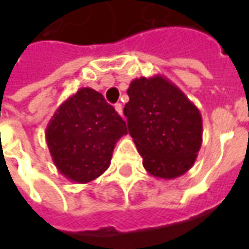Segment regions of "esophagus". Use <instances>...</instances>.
<instances>
[{"mask_svg": "<svg viewBox=\"0 0 249 249\" xmlns=\"http://www.w3.org/2000/svg\"><path fill=\"white\" fill-rule=\"evenodd\" d=\"M114 109H116V112L120 114V116H123V105L120 103H117L114 105Z\"/></svg>", "mask_w": 249, "mask_h": 249, "instance_id": "obj_1", "label": "esophagus"}]
</instances>
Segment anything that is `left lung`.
I'll list each match as a JSON object with an SVG mask.
<instances>
[{
  "mask_svg": "<svg viewBox=\"0 0 249 249\" xmlns=\"http://www.w3.org/2000/svg\"><path fill=\"white\" fill-rule=\"evenodd\" d=\"M128 96L124 114L146 172L165 180L188 172L203 142L197 107L161 74L135 78Z\"/></svg>",
  "mask_w": 249,
  "mask_h": 249,
  "instance_id": "1",
  "label": "left lung"
}]
</instances>
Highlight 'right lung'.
Listing matches in <instances>:
<instances>
[{"label":"right lung","mask_w":249,"mask_h":249,"mask_svg":"<svg viewBox=\"0 0 249 249\" xmlns=\"http://www.w3.org/2000/svg\"><path fill=\"white\" fill-rule=\"evenodd\" d=\"M125 121L101 93L81 88L57 108L46 126L52 160L62 176L87 184L108 169Z\"/></svg>","instance_id":"1"}]
</instances>
